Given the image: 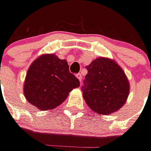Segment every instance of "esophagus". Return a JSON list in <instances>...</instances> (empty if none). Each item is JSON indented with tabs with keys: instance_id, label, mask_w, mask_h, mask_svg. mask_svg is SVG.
Here are the masks:
<instances>
[{
	"instance_id": "1",
	"label": "esophagus",
	"mask_w": 151,
	"mask_h": 151,
	"mask_svg": "<svg viewBox=\"0 0 151 151\" xmlns=\"http://www.w3.org/2000/svg\"><path fill=\"white\" fill-rule=\"evenodd\" d=\"M76 77L78 78V80H79V82L81 83V81H82V74L81 73H78L77 75H76Z\"/></svg>"
}]
</instances>
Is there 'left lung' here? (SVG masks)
<instances>
[{
  "label": "left lung",
  "instance_id": "obj_1",
  "mask_svg": "<svg viewBox=\"0 0 151 151\" xmlns=\"http://www.w3.org/2000/svg\"><path fill=\"white\" fill-rule=\"evenodd\" d=\"M88 73L82 86L87 105L99 114H109L125 104L130 90L121 67L108 58L99 57L86 67Z\"/></svg>",
  "mask_w": 151,
  "mask_h": 151
}]
</instances>
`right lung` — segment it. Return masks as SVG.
<instances>
[{"mask_svg":"<svg viewBox=\"0 0 151 151\" xmlns=\"http://www.w3.org/2000/svg\"><path fill=\"white\" fill-rule=\"evenodd\" d=\"M80 85L78 79L69 72L66 60L55 55H42L29 67L24 84L26 100L40 110L58 107L69 92Z\"/></svg>","mask_w":151,"mask_h":151,"instance_id":"1","label":"right lung"}]
</instances>
